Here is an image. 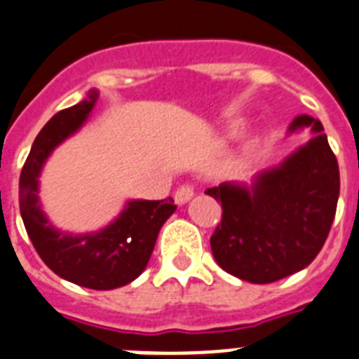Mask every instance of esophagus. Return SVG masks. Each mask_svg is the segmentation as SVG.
<instances>
[{
  "label": "esophagus",
  "instance_id": "obj_1",
  "mask_svg": "<svg viewBox=\"0 0 359 359\" xmlns=\"http://www.w3.org/2000/svg\"><path fill=\"white\" fill-rule=\"evenodd\" d=\"M192 196H194V189L191 185H182L174 194V200H176L177 205H185Z\"/></svg>",
  "mask_w": 359,
  "mask_h": 359
}]
</instances>
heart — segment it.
Wrapping results in <instances>:
<instances>
[{"mask_svg":"<svg viewBox=\"0 0 359 359\" xmlns=\"http://www.w3.org/2000/svg\"><path fill=\"white\" fill-rule=\"evenodd\" d=\"M238 133V130L236 128H229V135H236Z\"/></svg>","mask_w":359,"mask_h":359,"instance_id":"b5f03b06","label":"heart"}]
</instances>
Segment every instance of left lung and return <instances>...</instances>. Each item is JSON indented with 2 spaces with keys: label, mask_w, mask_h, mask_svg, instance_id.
<instances>
[{
  "label": "left lung",
  "mask_w": 359,
  "mask_h": 359,
  "mask_svg": "<svg viewBox=\"0 0 359 359\" xmlns=\"http://www.w3.org/2000/svg\"><path fill=\"white\" fill-rule=\"evenodd\" d=\"M312 137L251 183L224 182L205 194L222 201V222L211 236L222 269L253 284L297 273L321 251L339 198V167L319 119L297 115L288 133Z\"/></svg>",
  "instance_id": "left-lung-1"
}]
</instances>
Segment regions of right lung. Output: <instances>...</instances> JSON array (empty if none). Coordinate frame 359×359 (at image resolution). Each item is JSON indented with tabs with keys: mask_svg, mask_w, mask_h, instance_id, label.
Returning a JSON list of instances; mask_svg holds the SVG:
<instances>
[{
	"mask_svg": "<svg viewBox=\"0 0 359 359\" xmlns=\"http://www.w3.org/2000/svg\"><path fill=\"white\" fill-rule=\"evenodd\" d=\"M99 99L91 90L79 104L62 109L41 128L20 176V212L40 259L58 277L91 290H114L135 280L147 268L163 224L174 215L172 198L128 200L106 227L73 235L55 227L41 209L40 174L58 144L79 132Z\"/></svg>",
	"mask_w": 359,
	"mask_h": 359,
	"instance_id": "add662e5",
	"label": "right lung"
}]
</instances>
